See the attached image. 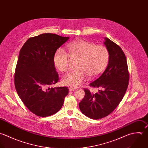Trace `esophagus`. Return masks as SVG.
<instances>
[{
	"label": "esophagus",
	"instance_id": "34e87169",
	"mask_svg": "<svg viewBox=\"0 0 148 148\" xmlns=\"http://www.w3.org/2000/svg\"><path fill=\"white\" fill-rule=\"evenodd\" d=\"M75 90H76V88H73V87H69V91H75Z\"/></svg>",
	"mask_w": 148,
	"mask_h": 148
}]
</instances>
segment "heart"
Instances as JSON below:
<instances>
[{
    "label": "heart",
    "instance_id": "1",
    "mask_svg": "<svg viewBox=\"0 0 148 148\" xmlns=\"http://www.w3.org/2000/svg\"><path fill=\"white\" fill-rule=\"evenodd\" d=\"M68 53L63 49L56 50L53 61L56 68L62 72L68 70L72 61H76V69L62 77V83L72 87H77L86 79L99 75L106 68L109 60L108 50L104 46L94 42L79 40L66 45Z\"/></svg>",
    "mask_w": 148,
    "mask_h": 148
}]
</instances>
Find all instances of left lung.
<instances>
[{
  "instance_id": "8db88e82",
  "label": "left lung",
  "mask_w": 148,
  "mask_h": 148,
  "mask_svg": "<svg viewBox=\"0 0 148 148\" xmlns=\"http://www.w3.org/2000/svg\"><path fill=\"white\" fill-rule=\"evenodd\" d=\"M104 44L109 52L107 67L89 84L100 90L94 93L84 88L85 96L79 103L82 113L92 119H101L111 114L122 100L129 84V72L124 52L107 38H105Z\"/></svg>"
}]
</instances>
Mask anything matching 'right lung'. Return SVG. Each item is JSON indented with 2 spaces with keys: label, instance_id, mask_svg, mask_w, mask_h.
Segmentation results:
<instances>
[{
  "label": "right lung",
  "instance_id": "1",
  "mask_svg": "<svg viewBox=\"0 0 148 148\" xmlns=\"http://www.w3.org/2000/svg\"><path fill=\"white\" fill-rule=\"evenodd\" d=\"M69 38L42 34L29 38L20 50L14 73L15 89L26 107L38 116L58 112L69 93L67 87H51L59 80L54 53Z\"/></svg>",
  "mask_w": 148,
  "mask_h": 148
}]
</instances>
